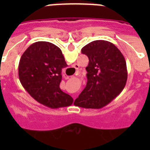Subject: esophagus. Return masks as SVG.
Listing matches in <instances>:
<instances>
[{"mask_svg":"<svg viewBox=\"0 0 150 150\" xmlns=\"http://www.w3.org/2000/svg\"><path fill=\"white\" fill-rule=\"evenodd\" d=\"M76 66H77V65H76ZM78 74H79V72L77 71V73H76V75H78ZM66 79H70V76H66ZM74 99H75V98H74Z\"/></svg>","mask_w":150,"mask_h":150,"instance_id":"34e87169","label":"esophagus"}]
</instances>
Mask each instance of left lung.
Instances as JSON below:
<instances>
[{
	"label": "left lung",
	"instance_id": "left-lung-1",
	"mask_svg": "<svg viewBox=\"0 0 150 150\" xmlns=\"http://www.w3.org/2000/svg\"><path fill=\"white\" fill-rule=\"evenodd\" d=\"M81 51L89 60L86 67L87 83L74 105L100 109L124 89L128 78L126 62L120 50L109 41H92Z\"/></svg>",
	"mask_w": 150,
	"mask_h": 150
}]
</instances>
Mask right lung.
<instances>
[{
    "instance_id": "1",
    "label": "right lung",
    "mask_w": 150,
    "mask_h": 150,
    "mask_svg": "<svg viewBox=\"0 0 150 150\" xmlns=\"http://www.w3.org/2000/svg\"><path fill=\"white\" fill-rule=\"evenodd\" d=\"M67 66L58 46L39 41L22 54L18 64V78L24 88L40 104L52 109L68 107L74 99L59 87L62 70Z\"/></svg>"
}]
</instances>
